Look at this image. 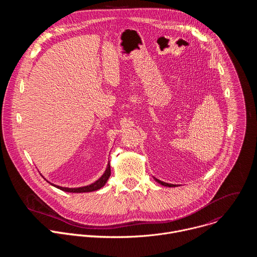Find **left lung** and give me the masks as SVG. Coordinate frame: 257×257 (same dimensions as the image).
<instances>
[{
    "instance_id": "obj_1",
    "label": "left lung",
    "mask_w": 257,
    "mask_h": 257,
    "mask_svg": "<svg viewBox=\"0 0 257 257\" xmlns=\"http://www.w3.org/2000/svg\"><path fill=\"white\" fill-rule=\"evenodd\" d=\"M155 180L158 182V183H160L161 185H163V186H167V187H175L176 185H174V184H168V183H165V182H163V181H160L159 179H157V178H155Z\"/></svg>"
}]
</instances>
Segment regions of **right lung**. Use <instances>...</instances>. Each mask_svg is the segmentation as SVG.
Returning <instances> with one entry per match:
<instances>
[{"instance_id":"add662e5","label":"right lung","mask_w":257,"mask_h":257,"mask_svg":"<svg viewBox=\"0 0 257 257\" xmlns=\"http://www.w3.org/2000/svg\"><path fill=\"white\" fill-rule=\"evenodd\" d=\"M109 176H111V167H109V163L107 164L106 166V169L104 171V173L101 175V177L96 180L95 182H93L92 184L90 185H87V186H83V187H78V188H68V187H62V186H58V185H55L53 184V183L49 182L51 185L55 186L56 188L60 189V190H63L65 192H72V193H83V192H92V191H95V190H98L100 189L102 186H104L105 183L107 182Z\"/></svg>"}]
</instances>
